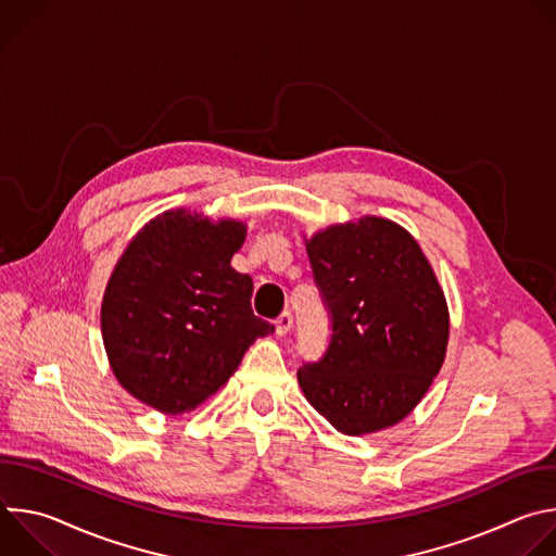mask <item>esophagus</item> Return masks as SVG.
Returning a JSON list of instances; mask_svg holds the SVG:
<instances>
[{"label":"esophagus","instance_id":"1","mask_svg":"<svg viewBox=\"0 0 556 556\" xmlns=\"http://www.w3.org/2000/svg\"><path fill=\"white\" fill-rule=\"evenodd\" d=\"M292 328V312L290 309H283L277 319H275V330H277V334L279 337H283V334H288V330Z\"/></svg>","mask_w":556,"mask_h":556}]
</instances>
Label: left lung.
Segmentation results:
<instances>
[{
    "label": "left lung",
    "instance_id": "1",
    "mask_svg": "<svg viewBox=\"0 0 556 556\" xmlns=\"http://www.w3.org/2000/svg\"><path fill=\"white\" fill-rule=\"evenodd\" d=\"M305 249L332 330L324 356L296 371L305 399L345 435L401 422L448 343L446 301L427 257L382 217L330 226Z\"/></svg>",
    "mask_w": 556,
    "mask_h": 556
}]
</instances>
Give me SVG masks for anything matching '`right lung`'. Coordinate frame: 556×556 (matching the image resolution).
Masks as SVG:
<instances>
[{"label": "right lung", "instance_id": "add662e5", "mask_svg": "<svg viewBox=\"0 0 556 556\" xmlns=\"http://www.w3.org/2000/svg\"><path fill=\"white\" fill-rule=\"evenodd\" d=\"M244 235L240 222L167 211L134 237L101 307L110 365L134 399L191 412L275 330L253 314L251 275L230 266Z\"/></svg>", "mask_w": 556, "mask_h": 556}]
</instances>
